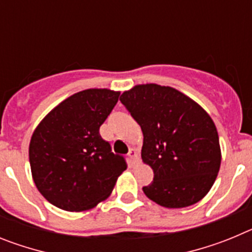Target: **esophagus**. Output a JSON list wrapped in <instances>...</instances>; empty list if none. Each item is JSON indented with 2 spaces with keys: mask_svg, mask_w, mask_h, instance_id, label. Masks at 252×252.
Instances as JSON below:
<instances>
[{
  "mask_svg": "<svg viewBox=\"0 0 252 252\" xmlns=\"http://www.w3.org/2000/svg\"><path fill=\"white\" fill-rule=\"evenodd\" d=\"M128 160H130L131 164H135V161L137 160V151L135 149H130V151H128Z\"/></svg>",
  "mask_w": 252,
  "mask_h": 252,
  "instance_id": "1",
  "label": "esophagus"
}]
</instances>
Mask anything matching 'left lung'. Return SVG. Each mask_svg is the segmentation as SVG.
<instances>
[{"mask_svg":"<svg viewBox=\"0 0 252 252\" xmlns=\"http://www.w3.org/2000/svg\"><path fill=\"white\" fill-rule=\"evenodd\" d=\"M140 125L141 158L154 171L146 197L165 208H184L209 192L221 166V148L211 116L168 86L137 84L120 97Z\"/></svg>","mask_w":252,"mask_h":252,"instance_id":"8db88e82","label":"left lung"}]
</instances>
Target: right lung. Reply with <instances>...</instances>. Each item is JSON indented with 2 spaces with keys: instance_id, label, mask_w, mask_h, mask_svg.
Masks as SVG:
<instances>
[{
  "instance_id": "add662e5",
  "label": "right lung",
  "mask_w": 252,
  "mask_h": 252,
  "mask_svg": "<svg viewBox=\"0 0 252 252\" xmlns=\"http://www.w3.org/2000/svg\"><path fill=\"white\" fill-rule=\"evenodd\" d=\"M107 88L81 91L37 125L29 146L31 174L49 203L69 212L94 208L110 197L126 161L99 135L119 101Z\"/></svg>"
}]
</instances>
